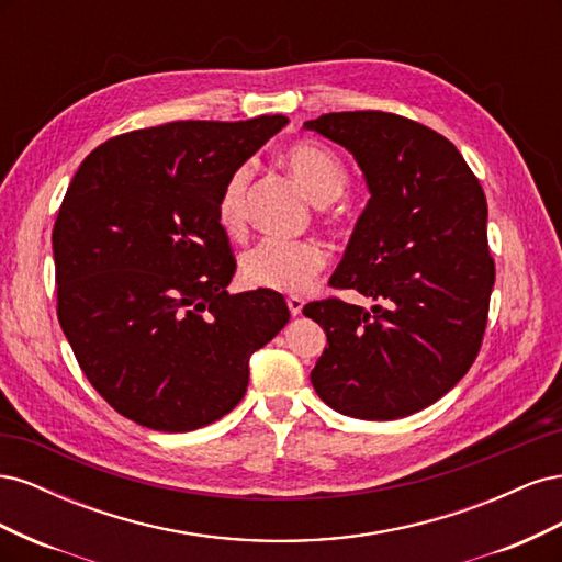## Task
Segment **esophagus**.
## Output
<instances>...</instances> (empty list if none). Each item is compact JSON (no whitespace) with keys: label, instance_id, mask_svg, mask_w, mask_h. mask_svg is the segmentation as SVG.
<instances>
[{"label":"esophagus","instance_id":"1","mask_svg":"<svg viewBox=\"0 0 562 562\" xmlns=\"http://www.w3.org/2000/svg\"><path fill=\"white\" fill-rule=\"evenodd\" d=\"M302 307H304V300L300 295H291L288 297V310H291L293 316H300L302 314Z\"/></svg>","mask_w":562,"mask_h":562}]
</instances>
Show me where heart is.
I'll list each match as a JSON object with an SVG mask.
<instances>
[{"mask_svg":"<svg viewBox=\"0 0 562 562\" xmlns=\"http://www.w3.org/2000/svg\"><path fill=\"white\" fill-rule=\"evenodd\" d=\"M279 159L314 203L335 201L349 182L345 161L326 145L293 143L281 151ZM246 187L248 168L241 166L225 180L215 201L217 225L232 239L246 232ZM326 262V250L312 239H267L244 255L241 279L262 291L302 293L316 281Z\"/></svg>","mask_w":562,"mask_h":562,"instance_id":"1","label":"heart"}]
</instances>
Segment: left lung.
<instances>
[{
    "instance_id": "1",
    "label": "left lung",
    "mask_w": 562,
    "mask_h": 562,
    "mask_svg": "<svg viewBox=\"0 0 562 562\" xmlns=\"http://www.w3.org/2000/svg\"><path fill=\"white\" fill-rule=\"evenodd\" d=\"M304 128L347 147L366 176L370 201L330 283L378 302L304 304L328 337L312 384L342 415L407 417L446 396L483 345L495 285L483 187L448 138L413 119L330 112Z\"/></svg>"
}]
</instances>
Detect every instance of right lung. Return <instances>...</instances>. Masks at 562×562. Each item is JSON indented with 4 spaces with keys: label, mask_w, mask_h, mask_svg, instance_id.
I'll return each mask as SVG.
<instances>
[{
    "label": "right lung",
    "mask_w": 562,
    "mask_h": 562,
    "mask_svg": "<svg viewBox=\"0 0 562 562\" xmlns=\"http://www.w3.org/2000/svg\"><path fill=\"white\" fill-rule=\"evenodd\" d=\"M288 124L171 122L81 161L54 225L58 321L77 363L119 415L182 434L246 394L248 361L285 326L283 295H229L236 260L215 201Z\"/></svg>",
    "instance_id": "add662e5"
}]
</instances>
